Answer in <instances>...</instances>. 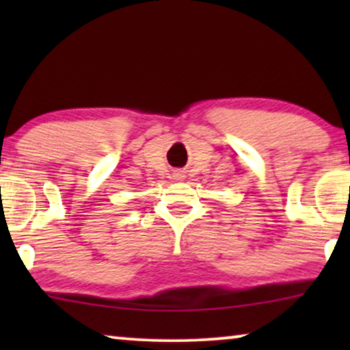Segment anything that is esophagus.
Returning <instances> with one entry per match:
<instances>
[{
  "instance_id": "esophagus-1",
  "label": "esophagus",
  "mask_w": 350,
  "mask_h": 350,
  "mask_svg": "<svg viewBox=\"0 0 350 350\" xmlns=\"http://www.w3.org/2000/svg\"><path fill=\"white\" fill-rule=\"evenodd\" d=\"M185 178H186L185 170H181V169L174 170V174H172V180H175V181H183Z\"/></svg>"
}]
</instances>
